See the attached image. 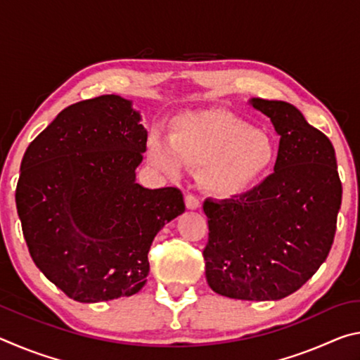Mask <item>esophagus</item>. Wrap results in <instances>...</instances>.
<instances>
[{
  "label": "esophagus",
  "mask_w": 360,
  "mask_h": 360,
  "mask_svg": "<svg viewBox=\"0 0 360 360\" xmlns=\"http://www.w3.org/2000/svg\"><path fill=\"white\" fill-rule=\"evenodd\" d=\"M186 206H187V210H198L200 208V200L195 197L193 193H187L186 195Z\"/></svg>",
  "instance_id": "esophagus-1"
}]
</instances>
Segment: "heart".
<instances>
[{
	"label": "heart",
	"instance_id": "1",
	"mask_svg": "<svg viewBox=\"0 0 360 360\" xmlns=\"http://www.w3.org/2000/svg\"><path fill=\"white\" fill-rule=\"evenodd\" d=\"M148 155L169 176L188 165L203 167V181L212 192L235 195L270 172L276 144L270 133L222 111L192 112L174 122L173 136L152 133Z\"/></svg>",
	"mask_w": 360,
	"mask_h": 360
}]
</instances>
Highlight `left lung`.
<instances>
[{
    "mask_svg": "<svg viewBox=\"0 0 360 360\" xmlns=\"http://www.w3.org/2000/svg\"><path fill=\"white\" fill-rule=\"evenodd\" d=\"M249 103L281 136L275 172L246 193L205 200V273L219 295L279 300L300 289L327 259L343 188L330 139L295 106Z\"/></svg>",
    "mask_w": 360,
    "mask_h": 360,
    "instance_id": "obj_1",
    "label": "left lung"
}]
</instances>
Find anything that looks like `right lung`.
<instances>
[{
	"label": "right lung",
	"mask_w": 360,
	"mask_h": 360,
	"mask_svg": "<svg viewBox=\"0 0 360 360\" xmlns=\"http://www.w3.org/2000/svg\"><path fill=\"white\" fill-rule=\"evenodd\" d=\"M131 101L103 95L65 108L25 150L15 205L30 255L72 300L130 297L152 241L186 211L179 188H144L148 131Z\"/></svg>",
	"instance_id": "1"
}]
</instances>
